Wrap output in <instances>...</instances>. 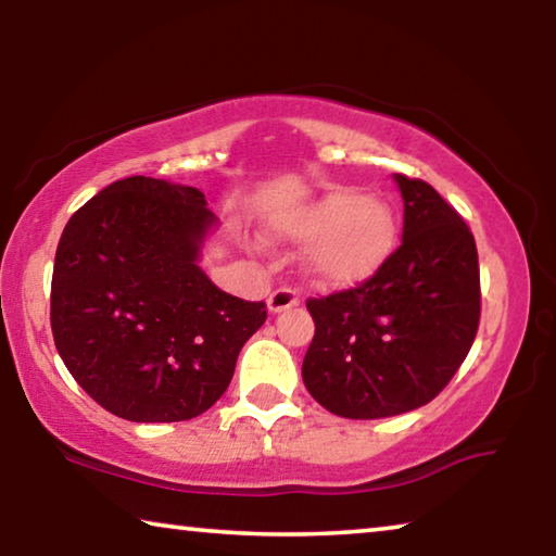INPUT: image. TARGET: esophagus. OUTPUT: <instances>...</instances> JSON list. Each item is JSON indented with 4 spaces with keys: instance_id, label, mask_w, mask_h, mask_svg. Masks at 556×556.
I'll list each match as a JSON object with an SVG mask.
<instances>
[{
    "instance_id": "esophagus-1",
    "label": "esophagus",
    "mask_w": 556,
    "mask_h": 556,
    "mask_svg": "<svg viewBox=\"0 0 556 556\" xmlns=\"http://www.w3.org/2000/svg\"><path fill=\"white\" fill-rule=\"evenodd\" d=\"M296 304H299V291L289 289V287L275 289L267 299V306H269L271 314H281V312H287V308L296 306Z\"/></svg>"
}]
</instances>
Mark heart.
<instances>
[{"mask_svg":"<svg viewBox=\"0 0 556 556\" xmlns=\"http://www.w3.org/2000/svg\"><path fill=\"white\" fill-rule=\"evenodd\" d=\"M271 230L291 242H308L301 267L321 289L363 285L397 244V220L390 205L351 188H338L277 215Z\"/></svg>","mask_w":556,"mask_h":556,"instance_id":"1","label":"heart"}]
</instances>
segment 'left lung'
<instances>
[{
	"label": "left lung",
	"instance_id": "8db88e82",
	"mask_svg": "<svg viewBox=\"0 0 556 556\" xmlns=\"http://www.w3.org/2000/svg\"><path fill=\"white\" fill-rule=\"evenodd\" d=\"M394 181L400 248L361 287L306 301L316 333L301 375L312 397L345 419L394 417L434 400L481 321L473 232L427 181Z\"/></svg>",
	"mask_w": 556,
	"mask_h": 556
}]
</instances>
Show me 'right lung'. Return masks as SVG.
Masks as SVG:
<instances>
[{"mask_svg": "<svg viewBox=\"0 0 556 556\" xmlns=\"http://www.w3.org/2000/svg\"><path fill=\"white\" fill-rule=\"evenodd\" d=\"M215 223L199 188L129 176L73 213L55 250L51 331L75 382L129 421H186L228 390L265 301L199 267Z\"/></svg>", "mask_w": 556, "mask_h": 556, "instance_id": "right-lung-1", "label": "right lung"}]
</instances>
